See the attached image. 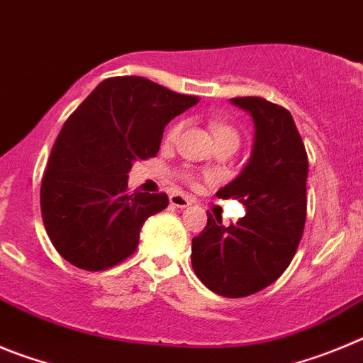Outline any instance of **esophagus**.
I'll return each mask as SVG.
<instances>
[{
	"instance_id": "obj_1",
	"label": "esophagus",
	"mask_w": 363,
	"mask_h": 363,
	"mask_svg": "<svg viewBox=\"0 0 363 363\" xmlns=\"http://www.w3.org/2000/svg\"><path fill=\"white\" fill-rule=\"evenodd\" d=\"M169 204L175 206V208H188L191 202H189V199L184 197V195L172 194V195H169Z\"/></svg>"
}]
</instances>
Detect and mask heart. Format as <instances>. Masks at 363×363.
I'll return each instance as SVG.
<instances>
[{
    "label": "heart",
    "instance_id": "heart-1",
    "mask_svg": "<svg viewBox=\"0 0 363 363\" xmlns=\"http://www.w3.org/2000/svg\"><path fill=\"white\" fill-rule=\"evenodd\" d=\"M181 128H182L181 123L172 126V128L168 130V133H166V141L174 143L179 137V133H181ZM210 128L215 137V141H217V145H222V143H233V145L238 146V133L233 126L224 125V123H211Z\"/></svg>",
    "mask_w": 363,
    "mask_h": 363
}]
</instances>
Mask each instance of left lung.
Masks as SVG:
<instances>
[{
  "mask_svg": "<svg viewBox=\"0 0 363 363\" xmlns=\"http://www.w3.org/2000/svg\"><path fill=\"white\" fill-rule=\"evenodd\" d=\"M253 119L251 157L217 191L246 208L237 224L208 226L191 240V266L208 289L222 296L253 295L282 275L296 253L306 224L308 153L291 113L262 97H233Z\"/></svg>",
  "mask_w": 363,
  "mask_h": 363,
  "instance_id": "obj_1",
  "label": "left lung"
}]
</instances>
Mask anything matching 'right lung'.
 Here are the masks:
<instances>
[{"mask_svg": "<svg viewBox=\"0 0 363 363\" xmlns=\"http://www.w3.org/2000/svg\"><path fill=\"white\" fill-rule=\"evenodd\" d=\"M197 103L145 77H112L68 117L41 182L45 230L65 260L101 271L135 251L143 224L168 195H130V169L155 157L166 125Z\"/></svg>", "mask_w": 363, "mask_h": 363, "instance_id": "obj_1", "label": "right lung"}]
</instances>
